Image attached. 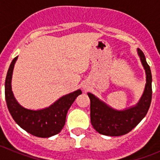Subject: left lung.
<instances>
[{"label":"left lung","mask_w":160,"mask_h":160,"mask_svg":"<svg viewBox=\"0 0 160 160\" xmlns=\"http://www.w3.org/2000/svg\"><path fill=\"white\" fill-rule=\"evenodd\" d=\"M138 57L146 73V85L139 101L125 110H116L107 105L91 93H87L90 99V121L93 128L102 135L120 136L135 128L146 116L152 102V72L141 49H137Z\"/></svg>","instance_id":"obj_1"}]
</instances>
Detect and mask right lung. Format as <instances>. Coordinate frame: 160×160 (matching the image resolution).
<instances>
[{"instance_id":"right-lung-1","label":"right lung","mask_w":160,"mask_h":160,"mask_svg":"<svg viewBox=\"0 0 160 160\" xmlns=\"http://www.w3.org/2000/svg\"><path fill=\"white\" fill-rule=\"evenodd\" d=\"M16 57L12 61L5 79V100L8 111L14 121L31 135L41 138H49L62 131L66 122V114L76 98L82 94L81 90L61 97L50 105L41 110L25 108L16 100L12 91V76Z\"/></svg>"}]
</instances>
